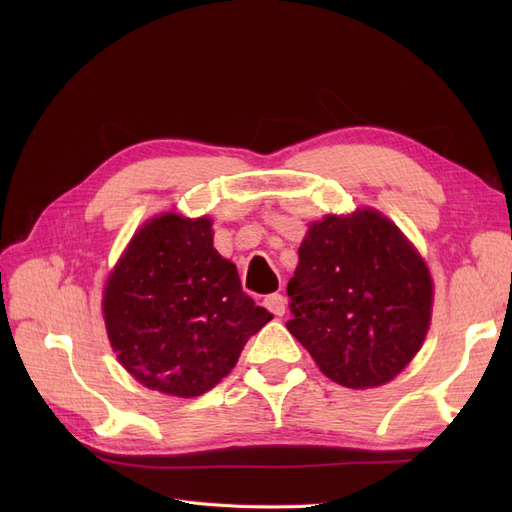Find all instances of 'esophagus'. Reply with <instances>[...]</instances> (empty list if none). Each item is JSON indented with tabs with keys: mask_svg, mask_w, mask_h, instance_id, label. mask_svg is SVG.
Here are the masks:
<instances>
[{
	"mask_svg": "<svg viewBox=\"0 0 512 512\" xmlns=\"http://www.w3.org/2000/svg\"><path fill=\"white\" fill-rule=\"evenodd\" d=\"M265 307L275 316H284V312H286V299L282 297L280 292H273V294H269V297H265Z\"/></svg>",
	"mask_w": 512,
	"mask_h": 512,
	"instance_id": "34e87169",
	"label": "esophagus"
}]
</instances>
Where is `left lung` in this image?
<instances>
[{
	"mask_svg": "<svg viewBox=\"0 0 512 512\" xmlns=\"http://www.w3.org/2000/svg\"><path fill=\"white\" fill-rule=\"evenodd\" d=\"M288 331L348 389L393 380L421 348L433 284L423 258L378 211L309 226L288 282Z\"/></svg>",
	"mask_w": 512,
	"mask_h": 512,
	"instance_id": "8db88e82",
	"label": "left lung"
}]
</instances>
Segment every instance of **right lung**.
Masks as SVG:
<instances>
[{
    "label": "right lung",
    "instance_id": "obj_1",
    "mask_svg": "<svg viewBox=\"0 0 512 512\" xmlns=\"http://www.w3.org/2000/svg\"><path fill=\"white\" fill-rule=\"evenodd\" d=\"M102 307L119 363L147 389L177 397L211 391L273 318L213 247L211 220L175 213L136 232Z\"/></svg>",
    "mask_w": 512,
    "mask_h": 512
}]
</instances>
